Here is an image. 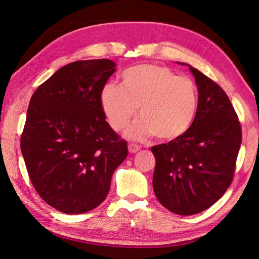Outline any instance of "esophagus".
Masks as SVG:
<instances>
[{
  "instance_id": "esophagus-1",
  "label": "esophagus",
  "mask_w": 259,
  "mask_h": 259,
  "mask_svg": "<svg viewBox=\"0 0 259 259\" xmlns=\"http://www.w3.org/2000/svg\"><path fill=\"white\" fill-rule=\"evenodd\" d=\"M128 150L131 154H134V153H137L140 150V147L138 145H136V144H129Z\"/></svg>"
}]
</instances>
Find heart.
I'll list each match as a JSON object with an SVG mask.
<instances>
[{"instance_id": "obj_1", "label": "heart", "mask_w": 259, "mask_h": 259, "mask_svg": "<svg viewBox=\"0 0 259 259\" xmlns=\"http://www.w3.org/2000/svg\"><path fill=\"white\" fill-rule=\"evenodd\" d=\"M100 106L114 130L125 128L139 107V119L125 131L130 139L155 135L163 142L186 133L198 109V89L190 77L157 65H138L121 76V87L104 85Z\"/></svg>"}]
</instances>
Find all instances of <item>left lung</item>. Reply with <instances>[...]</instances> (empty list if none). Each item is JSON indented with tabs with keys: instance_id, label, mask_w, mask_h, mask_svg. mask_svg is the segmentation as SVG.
Returning <instances> with one entry per match:
<instances>
[{
	"instance_id": "obj_1",
	"label": "left lung",
	"mask_w": 259,
	"mask_h": 259,
	"mask_svg": "<svg viewBox=\"0 0 259 259\" xmlns=\"http://www.w3.org/2000/svg\"><path fill=\"white\" fill-rule=\"evenodd\" d=\"M178 64L195 78L198 109L185 134L152 147L153 188L169 211L190 216L211 207L231 185L242 133L225 91L191 65Z\"/></svg>"
}]
</instances>
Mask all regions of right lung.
<instances>
[{
    "instance_id": "add662e5",
    "label": "right lung",
    "mask_w": 259,
    "mask_h": 259,
    "mask_svg": "<svg viewBox=\"0 0 259 259\" xmlns=\"http://www.w3.org/2000/svg\"><path fill=\"white\" fill-rule=\"evenodd\" d=\"M115 71L109 59L74 61L42 83L29 102L21 135L26 168L41 198L64 213L98 207L128 155L99 100Z\"/></svg>"
}]
</instances>
